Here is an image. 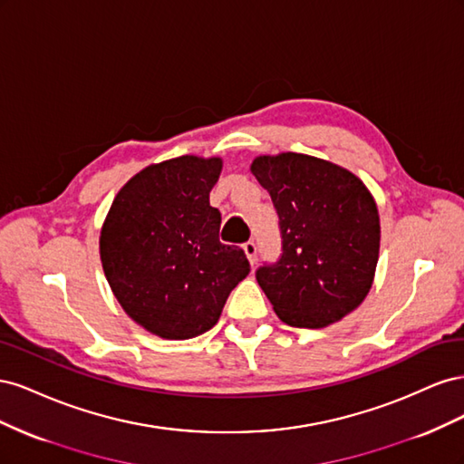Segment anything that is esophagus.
I'll return each mask as SVG.
<instances>
[{
	"label": "esophagus",
	"mask_w": 464,
	"mask_h": 464,
	"mask_svg": "<svg viewBox=\"0 0 464 464\" xmlns=\"http://www.w3.org/2000/svg\"><path fill=\"white\" fill-rule=\"evenodd\" d=\"M244 251H246L249 263L256 265V261H257V246H256V242H251V240L246 242L244 244Z\"/></svg>",
	"instance_id": "34e87169"
}]
</instances>
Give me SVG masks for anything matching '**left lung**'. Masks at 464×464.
Listing matches in <instances>:
<instances>
[{
	"mask_svg": "<svg viewBox=\"0 0 464 464\" xmlns=\"http://www.w3.org/2000/svg\"><path fill=\"white\" fill-rule=\"evenodd\" d=\"M251 172L278 215L280 256L256 278L290 327L343 319L372 288L379 215L372 193L344 168L298 152L259 157Z\"/></svg>",
	"mask_w": 464,
	"mask_h": 464,
	"instance_id": "8db88e82",
	"label": "left lung"
}]
</instances>
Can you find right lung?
Masks as SVG:
<instances>
[{
  "mask_svg": "<svg viewBox=\"0 0 464 464\" xmlns=\"http://www.w3.org/2000/svg\"><path fill=\"white\" fill-rule=\"evenodd\" d=\"M220 159L179 157L133 176L101 232L111 292L135 323L162 339H191L215 325L249 275L242 247L218 240L220 210L208 193Z\"/></svg>",
  "mask_w": 464,
  "mask_h": 464,
  "instance_id": "1",
  "label": "right lung"
}]
</instances>
